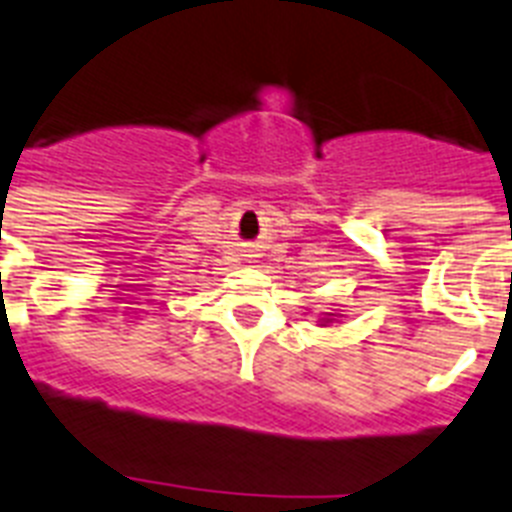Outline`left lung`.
<instances>
[{"mask_svg": "<svg viewBox=\"0 0 512 512\" xmlns=\"http://www.w3.org/2000/svg\"><path fill=\"white\" fill-rule=\"evenodd\" d=\"M331 318H334V313H329V318H323L321 326H326V323H331Z\"/></svg>", "mask_w": 512, "mask_h": 512, "instance_id": "left-lung-1", "label": "left lung"}]
</instances>
